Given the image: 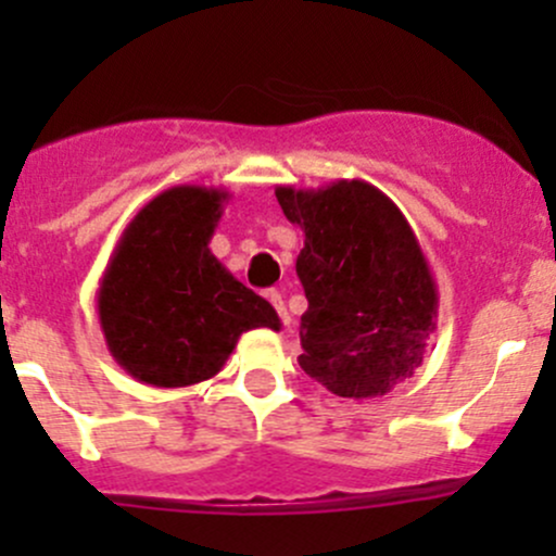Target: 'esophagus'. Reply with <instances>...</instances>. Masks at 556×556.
Listing matches in <instances>:
<instances>
[{
    "label": "esophagus",
    "instance_id": "esophagus-1",
    "mask_svg": "<svg viewBox=\"0 0 556 556\" xmlns=\"http://www.w3.org/2000/svg\"><path fill=\"white\" fill-rule=\"evenodd\" d=\"M268 301H271V306H274V309H277L279 319H282V323L288 325V328H290V323H293V319H290V314H288V306H285V299H282V293H277V290H271V293H268Z\"/></svg>",
    "mask_w": 556,
    "mask_h": 556
}]
</instances>
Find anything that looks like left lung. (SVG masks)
Here are the masks:
<instances>
[{
    "mask_svg": "<svg viewBox=\"0 0 556 556\" xmlns=\"http://www.w3.org/2000/svg\"><path fill=\"white\" fill-rule=\"evenodd\" d=\"M285 217L304 231L295 261L309 309L299 366L339 397H379L422 366L439 317L428 257L403 212L363 179L317 190L279 185Z\"/></svg>",
    "mask_w": 556,
    "mask_h": 556,
    "instance_id": "obj_1",
    "label": "left lung"
}]
</instances>
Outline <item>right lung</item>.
I'll use <instances>...</instances> for the list:
<instances>
[{"mask_svg": "<svg viewBox=\"0 0 556 556\" xmlns=\"http://www.w3.org/2000/svg\"><path fill=\"white\" fill-rule=\"evenodd\" d=\"M228 190L174 185L134 215L99 279L106 350L137 382L190 387L212 379L239 336L279 330L274 306L210 250Z\"/></svg>", "mask_w": 556, "mask_h": 556, "instance_id": "obj_1", "label": "right lung"}]
</instances>
